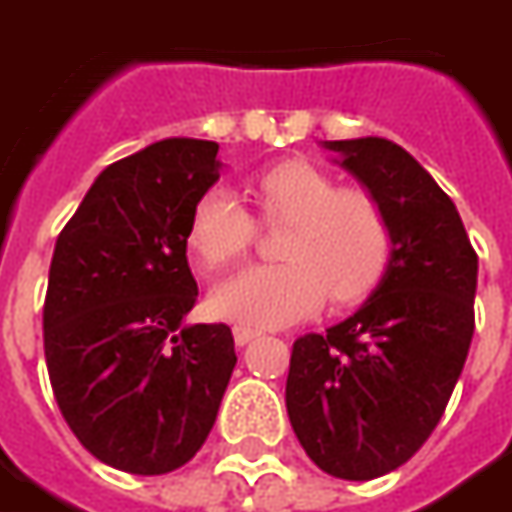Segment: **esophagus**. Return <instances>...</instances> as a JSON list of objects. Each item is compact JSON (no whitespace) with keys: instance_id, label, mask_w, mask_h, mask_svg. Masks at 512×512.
I'll list each match as a JSON object with an SVG mask.
<instances>
[{"instance_id":"1","label":"esophagus","mask_w":512,"mask_h":512,"mask_svg":"<svg viewBox=\"0 0 512 512\" xmlns=\"http://www.w3.org/2000/svg\"><path fill=\"white\" fill-rule=\"evenodd\" d=\"M232 335H235V343H238V346H246V343L255 341L257 335H260V330H252V327H241V324H238V327L232 330Z\"/></svg>"}]
</instances>
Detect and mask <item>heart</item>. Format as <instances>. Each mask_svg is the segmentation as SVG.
<instances>
[{"instance_id":"b5f03b06","label":"heart","mask_w":512,"mask_h":512,"mask_svg":"<svg viewBox=\"0 0 512 512\" xmlns=\"http://www.w3.org/2000/svg\"><path fill=\"white\" fill-rule=\"evenodd\" d=\"M252 194L263 221H288L277 241L280 263L249 266L210 293L219 318L252 327H285L324 305L363 299L391 257V221L380 199L338 180L305 160H285L260 171ZM252 213L230 188H210L188 219V249L199 266L219 271L255 241Z\"/></svg>"}]
</instances>
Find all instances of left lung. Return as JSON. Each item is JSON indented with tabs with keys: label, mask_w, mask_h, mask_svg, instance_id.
<instances>
[{
	"label": "left lung",
	"mask_w": 512,
	"mask_h": 512,
	"mask_svg": "<svg viewBox=\"0 0 512 512\" xmlns=\"http://www.w3.org/2000/svg\"><path fill=\"white\" fill-rule=\"evenodd\" d=\"M391 221V257L363 305L293 343L288 418L307 457L341 480L407 463L441 421L474 335L477 252L455 202L388 138L324 141Z\"/></svg>",
	"instance_id": "left-lung-1"
}]
</instances>
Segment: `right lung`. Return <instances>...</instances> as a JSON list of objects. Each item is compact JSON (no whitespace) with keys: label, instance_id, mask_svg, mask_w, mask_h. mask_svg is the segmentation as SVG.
I'll return each instance as SVG.
<instances>
[{"label":"right lung","instance_id":"add662e5","mask_svg":"<svg viewBox=\"0 0 512 512\" xmlns=\"http://www.w3.org/2000/svg\"><path fill=\"white\" fill-rule=\"evenodd\" d=\"M219 144L166 138L107 166L57 235L44 355L57 407L107 466H185L238 363L227 324H185L199 288L188 219L221 174Z\"/></svg>","mask_w":512,"mask_h":512}]
</instances>
